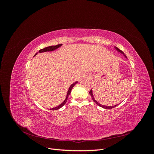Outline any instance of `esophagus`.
Here are the masks:
<instances>
[{"instance_id":"1","label":"esophagus","mask_w":154,"mask_h":154,"mask_svg":"<svg viewBox=\"0 0 154 154\" xmlns=\"http://www.w3.org/2000/svg\"><path fill=\"white\" fill-rule=\"evenodd\" d=\"M90 78H91V76H90L89 74H84V75H83L82 77L81 78L80 81H81V82H83L85 80H87V79H90Z\"/></svg>"}]
</instances>
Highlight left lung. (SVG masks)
I'll list each match as a JSON object with an SVG mask.
<instances>
[{"mask_svg":"<svg viewBox=\"0 0 154 154\" xmlns=\"http://www.w3.org/2000/svg\"><path fill=\"white\" fill-rule=\"evenodd\" d=\"M116 49H117V50L119 51V52H120L121 53H123V54H125L122 50H120V49H118V48H116ZM125 57L127 58V57H126V56H125ZM89 94H91V97H92V100H93V101H94V103H95L97 105H98V106H100L102 107V108H104V109H113V108H114V107H116V106L118 105H114V106H104V105H101V104H100V103H97V101L95 100V99L94 98V97H93V94H92V90H91V91H90V92H89Z\"/></svg>","mask_w":154,"mask_h":154,"instance_id":"obj_1","label":"left lung"}]
</instances>
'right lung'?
Returning a JSON list of instances; mask_svg holds the SVG:
<instances>
[{
  "instance_id": "1",
  "label": "right lung",
  "mask_w": 154,
  "mask_h": 154,
  "mask_svg": "<svg viewBox=\"0 0 154 154\" xmlns=\"http://www.w3.org/2000/svg\"><path fill=\"white\" fill-rule=\"evenodd\" d=\"M61 45H62V44H58V45H51V46H49V47L45 48H44V49H42L39 50V51H38V53H43V52H46V51H53V50H54V49H57L58 48L60 47V46H61ZM36 54H37V53H36L35 55H36ZM77 83H78V82H75V83H74L73 84H72L71 86H70V87L69 88L68 92H67L66 98V100H65V101L63 102V103H62L61 105H58V106H57V107H54V108H53V109H51L50 110H58V109L61 108V107H62L65 104H66V103L67 102V99H68V97H69V94H71V92L72 88H73V87H74V85H75Z\"/></svg>"
}]
</instances>
